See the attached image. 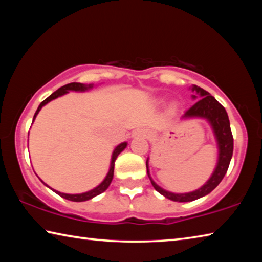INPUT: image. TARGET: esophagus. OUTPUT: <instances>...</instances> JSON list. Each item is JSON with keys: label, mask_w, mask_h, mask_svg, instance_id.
Instances as JSON below:
<instances>
[{"label": "esophagus", "mask_w": 262, "mask_h": 262, "mask_svg": "<svg viewBox=\"0 0 262 262\" xmlns=\"http://www.w3.org/2000/svg\"><path fill=\"white\" fill-rule=\"evenodd\" d=\"M141 133H142V130H137V132L135 133V134H141Z\"/></svg>", "instance_id": "34e87169"}]
</instances>
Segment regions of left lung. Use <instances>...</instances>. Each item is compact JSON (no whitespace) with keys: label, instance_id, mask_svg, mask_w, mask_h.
<instances>
[{"label":"left lung","instance_id":"1","mask_svg":"<svg viewBox=\"0 0 262 262\" xmlns=\"http://www.w3.org/2000/svg\"><path fill=\"white\" fill-rule=\"evenodd\" d=\"M193 91H196L199 96L202 98L198 100L192 107L188 108L183 115L184 118H205L210 122V125L214 129L217 143H219V162H217V166L215 168L214 173L210 177V179L194 192L185 193V194H174L167 190H164L159 187L158 185L155 184V181L150 178L149 170H148V161H147V172L154 188L161 193L164 196L170 199L172 201L177 202H189L194 201L196 199H200L205 195L209 194L212 189H215L219 184L224 178L225 173H227L230 161H231L232 152H233V136L231 133V128H230V121L229 117L225 108L222 106L219 101H217L214 97H212L209 92L203 90L202 88L194 85ZM195 98V96H193Z\"/></svg>","mask_w":262,"mask_h":262}]
</instances>
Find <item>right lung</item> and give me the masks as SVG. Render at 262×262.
<instances>
[{
	"label": "right lung",
	"mask_w": 262,
	"mask_h": 262,
	"mask_svg": "<svg viewBox=\"0 0 262 262\" xmlns=\"http://www.w3.org/2000/svg\"><path fill=\"white\" fill-rule=\"evenodd\" d=\"M91 88H92V84H89V85H85V84L74 82V83L66 84V85L61 86L60 89H57V90H56L55 92H53V94H52L50 97H47V98H46L45 100L41 101V104L39 105V107H38V110H37V112H35V114H34V117H33V121H34L35 117H37V114L39 113V111H40L42 106H43V105H46V104L48 103V101H51V100H53V99H55V98H57V97H60V96H62V95L67 94L68 91H85V90H88V89H91ZM33 121H32V122H33ZM126 147H127V143H126V142H123V143L119 144L118 147L114 149L113 155H112V161H111V166H110L108 173H107V176H106V178L104 179L103 183H101L100 185L97 186L96 188L91 189V190H89V192H86V193H82V194H66V193L57 192V190H54V189H53V190H54V192H55L56 194H59L60 196H62L63 199H67V200L75 201V202H82V201L90 200V199L95 198V196H97V195L101 194V193L104 192V190L107 189V187H108L110 184H111V181H112V179H113L114 162H115V159H117L118 155L120 154V152L122 151V150L125 149Z\"/></svg>",
	"instance_id": "right-lung-1"
}]
</instances>
